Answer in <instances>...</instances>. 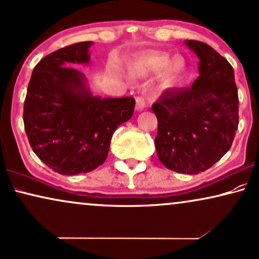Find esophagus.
<instances>
[{"label":"esophagus","mask_w":259,"mask_h":259,"mask_svg":"<svg viewBox=\"0 0 259 259\" xmlns=\"http://www.w3.org/2000/svg\"><path fill=\"white\" fill-rule=\"evenodd\" d=\"M146 107V100L145 98L142 97H137L136 98V110L137 111H142Z\"/></svg>","instance_id":"1"}]
</instances>
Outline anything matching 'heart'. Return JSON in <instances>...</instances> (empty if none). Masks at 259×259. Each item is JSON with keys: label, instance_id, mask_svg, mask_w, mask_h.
I'll list each match as a JSON object with an SVG mask.
<instances>
[{"label": "heart", "instance_id": "1", "mask_svg": "<svg viewBox=\"0 0 259 259\" xmlns=\"http://www.w3.org/2000/svg\"><path fill=\"white\" fill-rule=\"evenodd\" d=\"M134 69L140 75L160 74L166 86L175 87L182 82L186 74V61L182 56L169 58L162 52H152L136 61Z\"/></svg>", "mask_w": 259, "mask_h": 259}]
</instances>
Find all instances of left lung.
<instances>
[{
  "label": "left lung",
  "mask_w": 259,
  "mask_h": 259,
  "mask_svg": "<svg viewBox=\"0 0 259 259\" xmlns=\"http://www.w3.org/2000/svg\"><path fill=\"white\" fill-rule=\"evenodd\" d=\"M197 55L199 76L191 87L166 90L153 112L155 149L168 169L198 175L228 152L239 124L238 90L232 65L208 44L185 40Z\"/></svg>",
  "instance_id": "obj_1"
}]
</instances>
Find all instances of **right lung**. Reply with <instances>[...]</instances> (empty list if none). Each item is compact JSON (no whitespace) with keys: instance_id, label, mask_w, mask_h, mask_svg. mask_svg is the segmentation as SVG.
Masks as SVG:
<instances>
[{"instance_id":"right-lung-1","label":"right lung","mask_w":259,"mask_h":259,"mask_svg":"<svg viewBox=\"0 0 259 259\" xmlns=\"http://www.w3.org/2000/svg\"><path fill=\"white\" fill-rule=\"evenodd\" d=\"M92 41L62 48L35 65L24 104L25 132L35 155L63 176L87 173L105 162L111 139L132 118V97L92 94L83 73Z\"/></svg>"}]
</instances>
